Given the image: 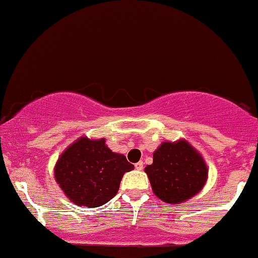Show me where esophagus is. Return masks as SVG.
I'll return each mask as SVG.
<instances>
[{"label": "esophagus", "mask_w": 258, "mask_h": 258, "mask_svg": "<svg viewBox=\"0 0 258 258\" xmlns=\"http://www.w3.org/2000/svg\"><path fill=\"white\" fill-rule=\"evenodd\" d=\"M135 168H137L138 171H141L144 168V162L143 161H139L138 163H135Z\"/></svg>", "instance_id": "esophagus-1"}]
</instances>
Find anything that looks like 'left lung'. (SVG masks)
Segmentation results:
<instances>
[{"label": "left lung", "instance_id": "8db88e82", "mask_svg": "<svg viewBox=\"0 0 258 258\" xmlns=\"http://www.w3.org/2000/svg\"><path fill=\"white\" fill-rule=\"evenodd\" d=\"M152 192L165 203L179 204L198 195L207 183L208 166L187 140L163 141L145 167Z\"/></svg>", "mask_w": 258, "mask_h": 258}]
</instances>
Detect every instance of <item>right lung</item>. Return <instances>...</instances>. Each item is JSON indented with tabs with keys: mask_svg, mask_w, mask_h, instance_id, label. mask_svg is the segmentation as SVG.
Here are the masks:
<instances>
[{
	"mask_svg": "<svg viewBox=\"0 0 258 258\" xmlns=\"http://www.w3.org/2000/svg\"><path fill=\"white\" fill-rule=\"evenodd\" d=\"M132 170L134 165L124 155L110 150L104 138L81 137L60 155L54 176L71 203L96 208L117 195L124 173Z\"/></svg>",
	"mask_w": 258,
	"mask_h": 258,
	"instance_id": "right-lung-1",
	"label": "right lung"
}]
</instances>
